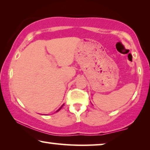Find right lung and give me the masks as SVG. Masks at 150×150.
<instances>
[{"mask_svg": "<svg viewBox=\"0 0 150 150\" xmlns=\"http://www.w3.org/2000/svg\"><path fill=\"white\" fill-rule=\"evenodd\" d=\"M63 105H64V104H63V105H62V106H61V107H60V108H59V109L57 110V111H56V112H58V111H59V110H60L61 109V108H62V107H63Z\"/></svg>", "mask_w": 150, "mask_h": 150, "instance_id": "right-lung-1", "label": "right lung"}]
</instances>
